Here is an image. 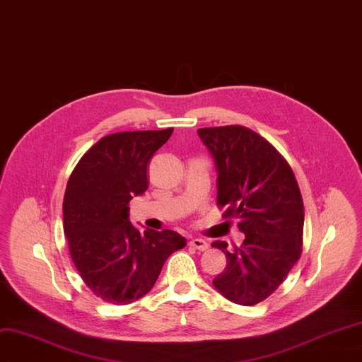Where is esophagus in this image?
Listing matches in <instances>:
<instances>
[{
	"instance_id": "1",
	"label": "esophagus",
	"mask_w": 362,
	"mask_h": 362,
	"mask_svg": "<svg viewBox=\"0 0 362 362\" xmlns=\"http://www.w3.org/2000/svg\"><path fill=\"white\" fill-rule=\"evenodd\" d=\"M189 246L197 249V250H202L203 252V250H206L209 247V243L206 242V240H203V238H192L191 242H189Z\"/></svg>"
}]
</instances>
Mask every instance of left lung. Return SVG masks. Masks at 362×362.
Listing matches in <instances>:
<instances>
[{"label":"left lung","mask_w":362,"mask_h":362,"mask_svg":"<svg viewBox=\"0 0 362 362\" xmlns=\"http://www.w3.org/2000/svg\"><path fill=\"white\" fill-rule=\"evenodd\" d=\"M218 173V204L238 219L240 247L211 246L225 253V270L213 280L222 296L240 305L264 301L300 259L304 207L296 176L274 147L240 125L199 128Z\"/></svg>","instance_id":"1"}]
</instances>
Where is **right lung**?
Here are the masks:
<instances>
[{"mask_svg": "<svg viewBox=\"0 0 362 362\" xmlns=\"http://www.w3.org/2000/svg\"><path fill=\"white\" fill-rule=\"evenodd\" d=\"M173 134L128 131L103 137L78 160L64 195V234L86 286L101 300L129 304L149 292L173 252L176 231L146 230L129 221V202L147 189V164Z\"/></svg>", "mask_w": 362, "mask_h": 362, "instance_id": "add662e5", "label": "right lung"}]
</instances>
